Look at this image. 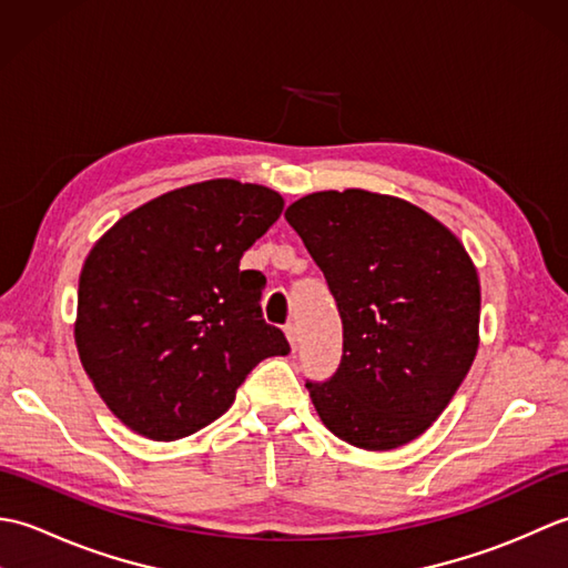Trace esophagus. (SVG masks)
I'll list each match as a JSON object with an SVG mask.
<instances>
[{
  "instance_id": "obj_1",
  "label": "esophagus",
  "mask_w": 568,
  "mask_h": 568,
  "mask_svg": "<svg viewBox=\"0 0 568 568\" xmlns=\"http://www.w3.org/2000/svg\"><path fill=\"white\" fill-rule=\"evenodd\" d=\"M285 336H287V342H291L293 352H295L297 344H300V332H297L295 324H285Z\"/></svg>"
}]
</instances>
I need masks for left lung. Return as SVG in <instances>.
<instances>
[{"label":"left lung","instance_id":"left-lung-1","mask_svg":"<svg viewBox=\"0 0 568 568\" xmlns=\"http://www.w3.org/2000/svg\"><path fill=\"white\" fill-rule=\"evenodd\" d=\"M285 220L327 277L344 327L339 368L305 383L317 415L358 449L417 439L478 352L474 261L432 214L368 190L312 192Z\"/></svg>","mask_w":568,"mask_h":568}]
</instances>
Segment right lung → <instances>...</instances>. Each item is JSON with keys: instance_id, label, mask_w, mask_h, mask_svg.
I'll return each instance as SVG.
<instances>
[{"instance_id": "right-lung-1", "label": "right lung", "mask_w": 568, "mask_h": 568, "mask_svg": "<svg viewBox=\"0 0 568 568\" xmlns=\"http://www.w3.org/2000/svg\"><path fill=\"white\" fill-rule=\"evenodd\" d=\"M277 192L207 180L122 216L84 258L75 344L106 407L141 437L183 439L232 407L263 358L291 352L265 324V275L244 251L283 212Z\"/></svg>"}]
</instances>
